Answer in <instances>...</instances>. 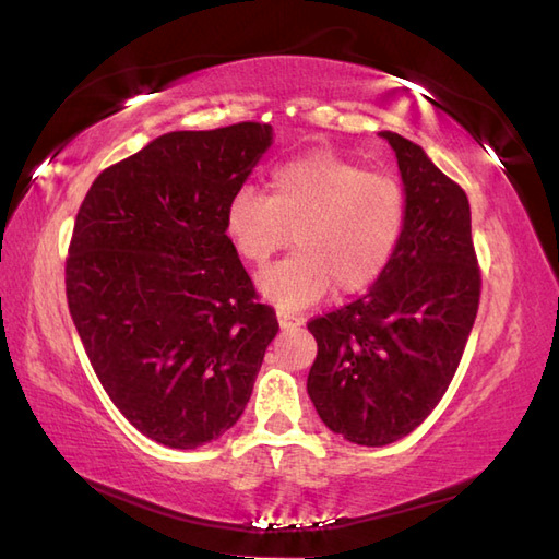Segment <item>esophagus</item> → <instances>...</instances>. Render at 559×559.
I'll use <instances>...</instances> for the list:
<instances>
[{"mask_svg": "<svg viewBox=\"0 0 559 559\" xmlns=\"http://www.w3.org/2000/svg\"><path fill=\"white\" fill-rule=\"evenodd\" d=\"M278 324H281V330H298V326H302V317H298V314H293V312H288V310H278Z\"/></svg>", "mask_w": 559, "mask_h": 559, "instance_id": "esophagus-1", "label": "esophagus"}]
</instances>
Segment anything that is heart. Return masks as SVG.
<instances>
[{"label":"heart","mask_w":559,"mask_h":559,"mask_svg":"<svg viewBox=\"0 0 559 559\" xmlns=\"http://www.w3.org/2000/svg\"><path fill=\"white\" fill-rule=\"evenodd\" d=\"M407 201L397 179L330 150L295 157L271 171L269 195L239 186L223 229L247 264H264L293 233L295 254L259 273L257 286L281 308H305L366 290L400 245Z\"/></svg>","instance_id":"1"}]
</instances>
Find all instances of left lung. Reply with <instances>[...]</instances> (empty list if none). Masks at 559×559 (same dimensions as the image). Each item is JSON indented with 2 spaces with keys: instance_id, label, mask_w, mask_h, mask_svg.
<instances>
[{
  "instance_id": "8db88e82",
  "label": "left lung",
  "mask_w": 559,
  "mask_h": 559,
  "mask_svg": "<svg viewBox=\"0 0 559 559\" xmlns=\"http://www.w3.org/2000/svg\"><path fill=\"white\" fill-rule=\"evenodd\" d=\"M397 157L407 217L364 298L308 324V395L330 431L358 445L412 433L445 395L473 332L479 269L465 191L429 155L382 130Z\"/></svg>"
}]
</instances>
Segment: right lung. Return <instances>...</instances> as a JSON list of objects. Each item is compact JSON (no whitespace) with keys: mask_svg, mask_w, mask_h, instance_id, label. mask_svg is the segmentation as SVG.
I'll return each instance as SVG.
<instances>
[{"mask_svg":"<svg viewBox=\"0 0 559 559\" xmlns=\"http://www.w3.org/2000/svg\"><path fill=\"white\" fill-rule=\"evenodd\" d=\"M271 145L269 123L174 130L98 174L76 213L64 266L76 334L118 412L162 445L235 426L278 332L223 229Z\"/></svg>","mask_w":559,"mask_h":559,"instance_id":"obj_1","label":"right lung"}]
</instances>
